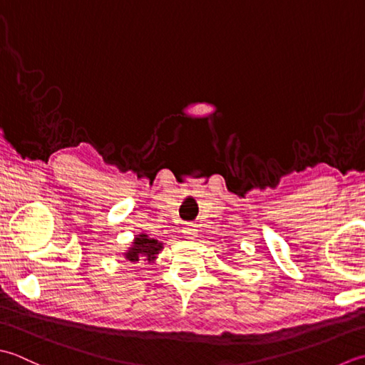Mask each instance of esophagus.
Instances as JSON below:
<instances>
[{
    "mask_svg": "<svg viewBox=\"0 0 365 365\" xmlns=\"http://www.w3.org/2000/svg\"><path fill=\"white\" fill-rule=\"evenodd\" d=\"M182 233H184L185 237H187V240H195V237H197V228H195V225L187 224V225L184 227Z\"/></svg>",
    "mask_w": 365,
    "mask_h": 365,
    "instance_id": "obj_1",
    "label": "esophagus"
}]
</instances>
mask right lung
<instances>
[{
	"label": "right lung",
	"mask_w": 365,
	"mask_h": 365,
	"mask_svg": "<svg viewBox=\"0 0 365 365\" xmlns=\"http://www.w3.org/2000/svg\"><path fill=\"white\" fill-rule=\"evenodd\" d=\"M162 250V242H159L154 237H150L145 233L137 235L135 240L132 242V247L125 252L124 257L130 263H137L140 259H145L148 263H153L158 254Z\"/></svg>",
	"instance_id": "add662e5"
}]
</instances>
